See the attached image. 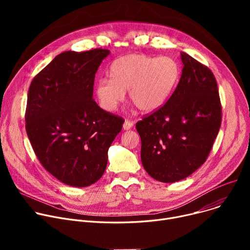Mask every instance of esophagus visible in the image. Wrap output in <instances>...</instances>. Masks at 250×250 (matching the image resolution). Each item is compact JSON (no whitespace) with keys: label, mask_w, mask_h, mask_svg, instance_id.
Instances as JSON below:
<instances>
[{"label":"esophagus","mask_w":250,"mask_h":250,"mask_svg":"<svg viewBox=\"0 0 250 250\" xmlns=\"http://www.w3.org/2000/svg\"><path fill=\"white\" fill-rule=\"evenodd\" d=\"M133 125H134L133 122H130V121H128V120H125V123H124L123 127H124V129L127 130V129H129V128H132V127H133Z\"/></svg>","instance_id":"obj_1"}]
</instances>
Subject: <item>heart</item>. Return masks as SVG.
<instances>
[{
	"mask_svg": "<svg viewBox=\"0 0 250 250\" xmlns=\"http://www.w3.org/2000/svg\"><path fill=\"white\" fill-rule=\"evenodd\" d=\"M109 78L96 83L95 95L100 107L113 112L125 99L143 111H153L168 100L179 78L178 63L169 57L153 58L133 54L116 59L110 65Z\"/></svg>",
	"mask_w": 250,
	"mask_h": 250,
	"instance_id": "b5f03b06",
	"label": "heart"
}]
</instances>
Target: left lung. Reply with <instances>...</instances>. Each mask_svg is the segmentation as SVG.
Here are the masks:
<instances>
[{
	"mask_svg": "<svg viewBox=\"0 0 250 250\" xmlns=\"http://www.w3.org/2000/svg\"><path fill=\"white\" fill-rule=\"evenodd\" d=\"M180 55L182 74L172 95L136 125L144 168L166 183L185 179L205 163L222 121L214 74L186 52Z\"/></svg>",
	"mask_w": 250,
	"mask_h": 250,
	"instance_id": "left-lung-1",
	"label": "left lung"
}]
</instances>
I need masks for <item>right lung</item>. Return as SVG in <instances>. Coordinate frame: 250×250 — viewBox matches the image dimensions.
Masks as SVG:
<instances>
[{
	"label": "right lung",
	"mask_w": 250,
	"mask_h": 250,
	"mask_svg": "<svg viewBox=\"0 0 250 250\" xmlns=\"http://www.w3.org/2000/svg\"><path fill=\"white\" fill-rule=\"evenodd\" d=\"M109 50L63 51L30 84L25 127L45 170L67 186L85 188L103 175L124 118L93 99L95 74Z\"/></svg>",
	"instance_id": "add662e5"
}]
</instances>
